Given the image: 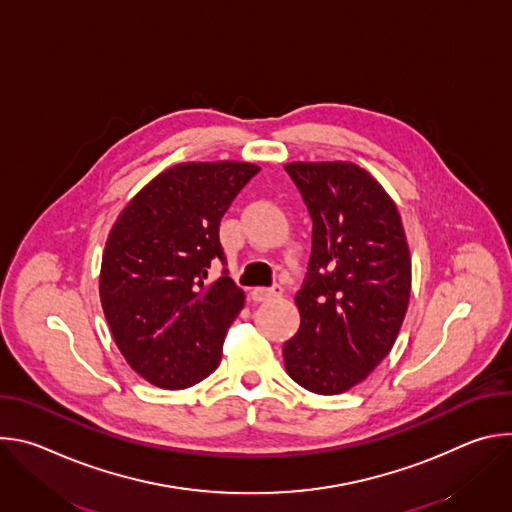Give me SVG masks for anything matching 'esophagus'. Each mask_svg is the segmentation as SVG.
I'll use <instances>...</instances> for the list:
<instances>
[{
	"label": "esophagus",
	"instance_id": "obj_1",
	"mask_svg": "<svg viewBox=\"0 0 512 512\" xmlns=\"http://www.w3.org/2000/svg\"><path fill=\"white\" fill-rule=\"evenodd\" d=\"M281 294H283L281 285H273V287H255V289L251 291V298H253L255 302H269V300H273V298H279Z\"/></svg>",
	"mask_w": 512,
	"mask_h": 512
}]
</instances>
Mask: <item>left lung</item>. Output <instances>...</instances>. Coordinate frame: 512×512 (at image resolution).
Listing matches in <instances>:
<instances>
[{
    "label": "left lung",
    "instance_id": "1",
    "mask_svg": "<svg viewBox=\"0 0 512 512\" xmlns=\"http://www.w3.org/2000/svg\"><path fill=\"white\" fill-rule=\"evenodd\" d=\"M285 172L314 223L285 371L312 393L338 395L367 379L397 340L411 294L409 247L395 202L367 170L294 162Z\"/></svg>",
    "mask_w": 512,
    "mask_h": 512
}]
</instances>
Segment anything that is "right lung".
Listing matches in <instances>:
<instances>
[{"instance_id": "obj_1", "label": "right lung", "mask_w": 512, "mask_h": 512, "mask_svg": "<svg viewBox=\"0 0 512 512\" xmlns=\"http://www.w3.org/2000/svg\"><path fill=\"white\" fill-rule=\"evenodd\" d=\"M259 172L247 162H186L133 196L109 233L99 294L129 367L162 389H186L221 362L229 326L245 306L227 269L221 218Z\"/></svg>"}]
</instances>
